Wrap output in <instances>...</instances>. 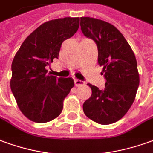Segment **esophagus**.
<instances>
[{"mask_svg": "<svg viewBox=\"0 0 153 153\" xmlns=\"http://www.w3.org/2000/svg\"><path fill=\"white\" fill-rule=\"evenodd\" d=\"M84 83L82 80L74 79V84H75V86H81V85H84Z\"/></svg>", "mask_w": 153, "mask_h": 153, "instance_id": "34e87169", "label": "esophagus"}]
</instances>
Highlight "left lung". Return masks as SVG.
Wrapping results in <instances>:
<instances>
[{
    "instance_id": "1",
    "label": "left lung",
    "mask_w": 153,
    "mask_h": 153,
    "mask_svg": "<svg viewBox=\"0 0 153 153\" xmlns=\"http://www.w3.org/2000/svg\"><path fill=\"white\" fill-rule=\"evenodd\" d=\"M81 30L98 47V62L106 79L102 89L91 84V97L83 104L84 114L99 124L118 121L132 106L139 86L137 64L124 36L102 20L81 17Z\"/></svg>"
}]
</instances>
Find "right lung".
Returning <instances> with one entry per match:
<instances>
[{
  "mask_svg": "<svg viewBox=\"0 0 153 153\" xmlns=\"http://www.w3.org/2000/svg\"><path fill=\"white\" fill-rule=\"evenodd\" d=\"M79 27V17L45 22L25 39L15 55L10 89L21 113L30 121L47 123L61 114L74 80L51 75L45 67L59 58L63 41Z\"/></svg>",
  "mask_w": 153,
  "mask_h": 153,
  "instance_id": "1",
  "label": "right lung"
}]
</instances>
